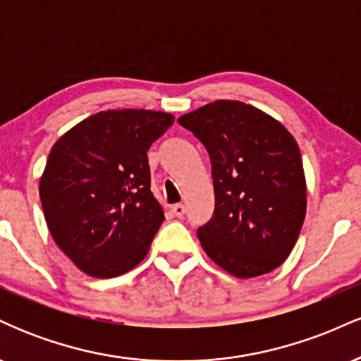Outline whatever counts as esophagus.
<instances>
[{
    "instance_id": "1",
    "label": "esophagus",
    "mask_w": 361,
    "mask_h": 361,
    "mask_svg": "<svg viewBox=\"0 0 361 361\" xmlns=\"http://www.w3.org/2000/svg\"><path fill=\"white\" fill-rule=\"evenodd\" d=\"M171 212L175 214L178 219H181L185 215V205L183 204H175L171 207Z\"/></svg>"
}]
</instances>
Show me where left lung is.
Here are the masks:
<instances>
[{
	"label": "left lung",
	"instance_id": "left-lung-1",
	"mask_svg": "<svg viewBox=\"0 0 361 361\" xmlns=\"http://www.w3.org/2000/svg\"><path fill=\"white\" fill-rule=\"evenodd\" d=\"M178 122L204 144L212 164L214 215L197 231L204 251L238 279L279 268L295 246L307 207L293 135L234 100L209 103Z\"/></svg>",
	"mask_w": 361,
	"mask_h": 361
}]
</instances>
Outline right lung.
<instances>
[{
	"label": "right lung",
	"instance_id": "add662e5",
	"mask_svg": "<svg viewBox=\"0 0 361 361\" xmlns=\"http://www.w3.org/2000/svg\"><path fill=\"white\" fill-rule=\"evenodd\" d=\"M173 122L166 111L106 110L51 149L39 186L45 222L86 275L114 279L146 258L164 221L151 192L147 151Z\"/></svg>",
	"mask_w": 361,
	"mask_h": 361
}]
</instances>
